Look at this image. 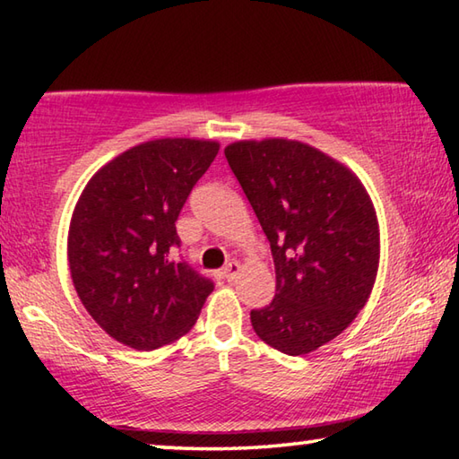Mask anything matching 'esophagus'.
<instances>
[{
    "mask_svg": "<svg viewBox=\"0 0 459 459\" xmlns=\"http://www.w3.org/2000/svg\"><path fill=\"white\" fill-rule=\"evenodd\" d=\"M238 271H240L238 263H237V261H229L227 265L222 267V277L227 279V281H235L237 275H238Z\"/></svg>",
    "mask_w": 459,
    "mask_h": 459,
    "instance_id": "34e87169",
    "label": "esophagus"
}]
</instances>
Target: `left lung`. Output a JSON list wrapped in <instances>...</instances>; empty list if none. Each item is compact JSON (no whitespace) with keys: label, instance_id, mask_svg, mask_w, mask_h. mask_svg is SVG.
<instances>
[{"label":"left lung","instance_id":"8db88e82","mask_svg":"<svg viewBox=\"0 0 459 459\" xmlns=\"http://www.w3.org/2000/svg\"><path fill=\"white\" fill-rule=\"evenodd\" d=\"M227 161L271 245L275 298L251 309L257 336L299 356L346 330L378 269V222L351 169L306 143L237 142Z\"/></svg>","mask_w":459,"mask_h":459}]
</instances>
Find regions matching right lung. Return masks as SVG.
I'll list each match as a JSON object with an SVG mask.
<instances>
[{
	"instance_id": "right-lung-1",
	"label": "right lung",
	"mask_w": 459,
	"mask_h": 459,
	"mask_svg": "<svg viewBox=\"0 0 459 459\" xmlns=\"http://www.w3.org/2000/svg\"><path fill=\"white\" fill-rule=\"evenodd\" d=\"M219 153L216 142L153 139L108 161L76 202L68 230L74 290L108 336L155 351L184 336L214 283L186 261L176 221Z\"/></svg>"
}]
</instances>
